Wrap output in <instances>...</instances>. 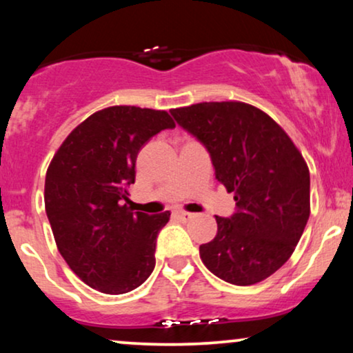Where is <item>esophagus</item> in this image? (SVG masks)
I'll list each match as a JSON object with an SVG mask.
<instances>
[{
  "label": "esophagus",
  "mask_w": 353,
  "mask_h": 353,
  "mask_svg": "<svg viewBox=\"0 0 353 353\" xmlns=\"http://www.w3.org/2000/svg\"><path fill=\"white\" fill-rule=\"evenodd\" d=\"M176 216L180 219L181 221H190L196 216V214H191V212H186V210H178L176 212Z\"/></svg>",
  "instance_id": "esophagus-1"
}]
</instances>
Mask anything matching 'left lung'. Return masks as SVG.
Instances as JSON below:
<instances>
[{"mask_svg":"<svg viewBox=\"0 0 353 353\" xmlns=\"http://www.w3.org/2000/svg\"><path fill=\"white\" fill-rule=\"evenodd\" d=\"M176 123L204 144L215 178L234 192L238 210L215 216L216 236L202 244L215 276L250 286L291 257L310 216V172L288 133L263 110L241 101L172 109Z\"/></svg>","mask_w":353,"mask_h":353,"instance_id":"1","label":"left lung"}]
</instances>
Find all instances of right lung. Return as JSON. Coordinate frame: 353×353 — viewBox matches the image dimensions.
I'll return each mask as SVG.
<instances>
[{
  "label": "right lung",
  "instance_id": "1",
  "mask_svg": "<svg viewBox=\"0 0 353 353\" xmlns=\"http://www.w3.org/2000/svg\"><path fill=\"white\" fill-rule=\"evenodd\" d=\"M165 128H175L165 110L105 108L72 130L48 167L45 209L56 245L96 291H133L156 267V239L170 212H133L128 186L139 149Z\"/></svg>",
  "mask_w": 353,
  "mask_h": 353
}]
</instances>
